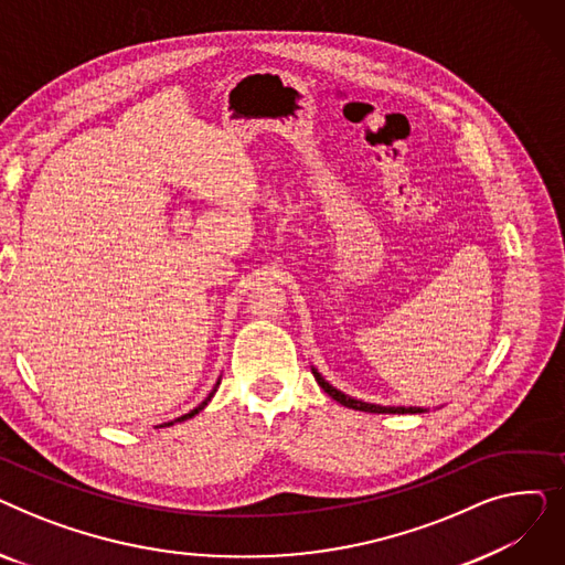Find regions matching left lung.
<instances>
[{"instance_id":"1","label":"left lung","mask_w":565,"mask_h":565,"mask_svg":"<svg viewBox=\"0 0 565 565\" xmlns=\"http://www.w3.org/2000/svg\"><path fill=\"white\" fill-rule=\"evenodd\" d=\"M311 371H313L316 382L324 390V394H330L337 403H341V405H345V407L360 409V412H373V414H417V412H424L422 407H382V405H373V403H364V401H354V398L341 394L339 390H334L330 382H324V377H322L316 369H311Z\"/></svg>"}]
</instances>
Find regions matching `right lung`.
<instances>
[{"label": "right lung", "mask_w": 565, "mask_h": 565, "mask_svg": "<svg viewBox=\"0 0 565 565\" xmlns=\"http://www.w3.org/2000/svg\"><path fill=\"white\" fill-rule=\"evenodd\" d=\"M213 392H215V390H213ZM211 396H213V394H211ZM211 396H207V398H205V401H203V403H201V405H199V407H194V409H192V412H188V414H183V417H178V419H175V422H185V419H192V417H194V414H199V412H201V409H203V407H205V405H207V401H211ZM162 426H171V424H162Z\"/></svg>", "instance_id": "obj_1"}]
</instances>
